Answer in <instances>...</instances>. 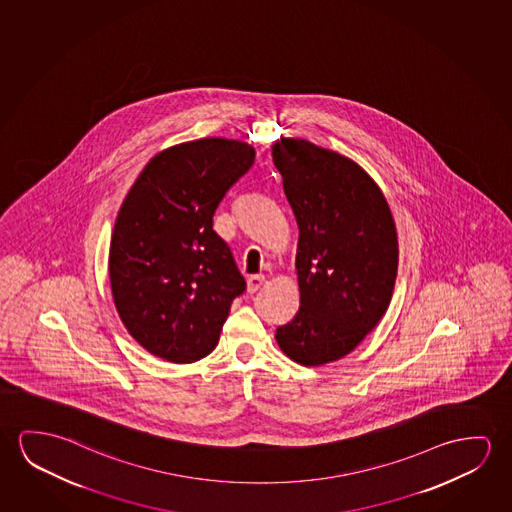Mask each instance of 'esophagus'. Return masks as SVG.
I'll use <instances>...</instances> for the list:
<instances>
[{"instance_id": "34e87169", "label": "esophagus", "mask_w": 512, "mask_h": 512, "mask_svg": "<svg viewBox=\"0 0 512 512\" xmlns=\"http://www.w3.org/2000/svg\"><path fill=\"white\" fill-rule=\"evenodd\" d=\"M264 282H266V278L262 275L250 276V278H248V285H246V289H248L250 294H253V292L259 291L260 287L264 285Z\"/></svg>"}]
</instances>
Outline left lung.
I'll return each instance as SVG.
<instances>
[{"instance_id": "obj_1", "label": "left lung", "mask_w": 512, "mask_h": 512, "mask_svg": "<svg viewBox=\"0 0 512 512\" xmlns=\"http://www.w3.org/2000/svg\"><path fill=\"white\" fill-rule=\"evenodd\" d=\"M298 223L299 310L276 328L285 356L305 367L354 351L385 315L399 243L385 195L353 159L303 138L271 147Z\"/></svg>"}]
</instances>
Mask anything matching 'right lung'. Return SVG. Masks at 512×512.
<instances>
[{"label":"right lung","mask_w":512,"mask_h":512,"mask_svg":"<svg viewBox=\"0 0 512 512\" xmlns=\"http://www.w3.org/2000/svg\"><path fill=\"white\" fill-rule=\"evenodd\" d=\"M253 159L241 140L177 143L150 159L120 205L108 257L113 303L127 333L166 362L211 353L246 289L213 216Z\"/></svg>","instance_id":"add662e5"}]
</instances>
